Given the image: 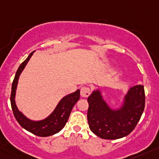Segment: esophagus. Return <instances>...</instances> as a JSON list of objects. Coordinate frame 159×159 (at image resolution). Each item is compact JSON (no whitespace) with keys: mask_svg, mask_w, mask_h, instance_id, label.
Instances as JSON below:
<instances>
[{"mask_svg":"<svg viewBox=\"0 0 159 159\" xmlns=\"http://www.w3.org/2000/svg\"><path fill=\"white\" fill-rule=\"evenodd\" d=\"M91 94L90 92V89L86 87H83L80 90V95L83 98H87V97L89 96V95Z\"/></svg>","mask_w":159,"mask_h":159,"instance_id":"34e87169","label":"esophagus"}]
</instances>
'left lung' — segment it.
I'll return each instance as SVG.
<instances>
[{"mask_svg":"<svg viewBox=\"0 0 159 159\" xmlns=\"http://www.w3.org/2000/svg\"><path fill=\"white\" fill-rule=\"evenodd\" d=\"M88 102L90 130L103 139H118L128 135L139 121L145 107L144 87H130L118 107L109 104L100 88L93 90Z\"/></svg>","mask_w":159,"mask_h":159,"instance_id":"8db88e82","label":"left lung"}]
</instances>
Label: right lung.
Wrapping results in <instances>:
<instances>
[{"label": "right lung", "mask_w": 159, "mask_h": 159, "mask_svg": "<svg viewBox=\"0 0 159 159\" xmlns=\"http://www.w3.org/2000/svg\"><path fill=\"white\" fill-rule=\"evenodd\" d=\"M35 52H32L29 54L28 58L22 63L18 67L17 71L15 75V78L12 84V92H11V106L14 116L19 123V124L28 131L31 132L35 135L40 137H48L57 134L62 130L65 126L66 123L68 120L73 107L80 99V90H76L75 92L65 95L60 99L58 104L55 107L53 111L45 119L41 120H32L25 116L18 109L16 104V92L17 88L18 80L20 75L25 69V66L27 65L29 60Z\"/></svg>", "instance_id": "obj_1"}]
</instances>
